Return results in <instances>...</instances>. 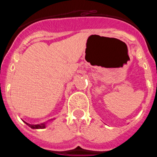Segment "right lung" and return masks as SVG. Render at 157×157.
Instances as JSON below:
<instances>
[{
    "label": "right lung",
    "instance_id": "obj_1",
    "mask_svg": "<svg viewBox=\"0 0 157 157\" xmlns=\"http://www.w3.org/2000/svg\"><path fill=\"white\" fill-rule=\"evenodd\" d=\"M24 123L32 129H44L46 127V123H43L41 124H36V125H34V124H30V123H27L26 122H24Z\"/></svg>",
    "mask_w": 157,
    "mask_h": 157
}]
</instances>
